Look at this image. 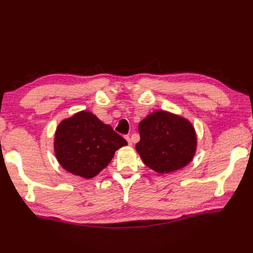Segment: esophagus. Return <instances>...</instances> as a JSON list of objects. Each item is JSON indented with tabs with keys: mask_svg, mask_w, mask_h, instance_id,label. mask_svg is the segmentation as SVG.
<instances>
[{
	"mask_svg": "<svg viewBox=\"0 0 253 253\" xmlns=\"http://www.w3.org/2000/svg\"><path fill=\"white\" fill-rule=\"evenodd\" d=\"M126 141H127V143H128L129 145H132V139H131V137H129V136H126Z\"/></svg>",
	"mask_w": 253,
	"mask_h": 253,
	"instance_id": "34e87169",
	"label": "esophagus"
}]
</instances>
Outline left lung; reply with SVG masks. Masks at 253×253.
<instances>
[{"mask_svg": "<svg viewBox=\"0 0 253 253\" xmlns=\"http://www.w3.org/2000/svg\"><path fill=\"white\" fill-rule=\"evenodd\" d=\"M136 150L145 166L158 173L179 170L192 160L196 149L194 127L187 119L155 112L140 121Z\"/></svg>", "mask_w": 253, "mask_h": 253, "instance_id": "left-lung-1", "label": "left lung"}]
</instances>
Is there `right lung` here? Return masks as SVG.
I'll return each mask as SVG.
<instances>
[{
  "label": "right lung",
  "mask_w": 253,
  "mask_h": 253,
  "mask_svg": "<svg viewBox=\"0 0 253 253\" xmlns=\"http://www.w3.org/2000/svg\"><path fill=\"white\" fill-rule=\"evenodd\" d=\"M126 140L94 114L80 112L63 120L55 135V153L64 169L91 178L110 164Z\"/></svg>",
  "instance_id": "right-lung-1"
}]
</instances>
